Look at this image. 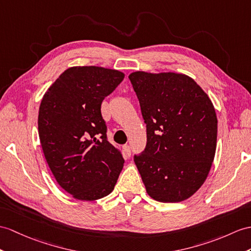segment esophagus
Returning a JSON list of instances; mask_svg holds the SVG:
<instances>
[{"label":"esophagus","mask_w":251,"mask_h":251,"mask_svg":"<svg viewBox=\"0 0 251 251\" xmlns=\"http://www.w3.org/2000/svg\"><path fill=\"white\" fill-rule=\"evenodd\" d=\"M122 148H124V152H125V154L126 156L131 155V147L129 145H125L124 147H122Z\"/></svg>","instance_id":"obj_1"}]
</instances>
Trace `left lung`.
<instances>
[{"instance_id": "left-lung-1", "label": "left lung", "mask_w": 251, "mask_h": 251, "mask_svg": "<svg viewBox=\"0 0 251 251\" xmlns=\"http://www.w3.org/2000/svg\"><path fill=\"white\" fill-rule=\"evenodd\" d=\"M147 125V145L134 162L147 194L165 203L192 197L214 161L217 117L211 99L183 73L129 75Z\"/></svg>"}]
</instances>
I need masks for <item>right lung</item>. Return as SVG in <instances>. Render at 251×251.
I'll list each match as a JSON object with an SVG mask.
<instances>
[{"label":"right lung","mask_w":251,"mask_h":251,"mask_svg":"<svg viewBox=\"0 0 251 251\" xmlns=\"http://www.w3.org/2000/svg\"><path fill=\"white\" fill-rule=\"evenodd\" d=\"M124 77V72L103 67H70L42 97V151L55 180L73 198L95 201L107 196L124 167L121 153L107 142L101 115L102 101Z\"/></svg>","instance_id":"right-lung-1"}]
</instances>
